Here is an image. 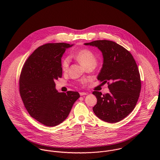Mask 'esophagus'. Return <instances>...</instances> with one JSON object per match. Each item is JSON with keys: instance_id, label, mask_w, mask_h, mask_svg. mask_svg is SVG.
<instances>
[{"instance_id": "34e87169", "label": "esophagus", "mask_w": 160, "mask_h": 160, "mask_svg": "<svg viewBox=\"0 0 160 160\" xmlns=\"http://www.w3.org/2000/svg\"><path fill=\"white\" fill-rule=\"evenodd\" d=\"M79 94H80L81 96H83V95H87V93L86 92H79Z\"/></svg>"}]
</instances>
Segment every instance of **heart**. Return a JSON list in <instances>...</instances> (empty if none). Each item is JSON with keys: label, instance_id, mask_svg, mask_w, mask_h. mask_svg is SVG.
<instances>
[{"label": "heart", "instance_id": "obj_1", "mask_svg": "<svg viewBox=\"0 0 160 160\" xmlns=\"http://www.w3.org/2000/svg\"><path fill=\"white\" fill-rule=\"evenodd\" d=\"M73 57L78 61L85 68L91 66L96 65L97 59L94 53L88 48H82L76 51L72 55ZM69 63V58H64L61 62V67L63 71H65L68 68Z\"/></svg>", "mask_w": 160, "mask_h": 160}]
</instances>
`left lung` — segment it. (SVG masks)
Returning <instances> with one entry per match:
<instances>
[{"mask_svg": "<svg viewBox=\"0 0 160 160\" xmlns=\"http://www.w3.org/2000/svg\"><path fill=\"white\" fill-rule=\"evenodd\" d=\"M84 44L95 46L102 52L103 63L97 79L107 82L110 90L106 94L92 92L97 98L93 111L105 122H119L132 112L140 95L141 81L137 63L128 50L113 41L98 40Z\"/></svg>", "mask_w": 160, "mask_h": 160, "instance_id": "obj_1", "label": "left lung"}]
</instances>
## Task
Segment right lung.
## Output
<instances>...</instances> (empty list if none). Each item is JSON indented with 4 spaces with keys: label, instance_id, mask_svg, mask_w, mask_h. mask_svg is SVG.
<instances>
[{
    "label": "right lung",
    "instance_id": "obj_1",
    "mask_svg": "<svg viewBox=\"0 0 160 160\" xmlns=\"http://www.w3.org/2000/svg\"><path fill=\"white\" fill-rule=\"evenodd\" d=\"M67 43H48L39 47L23 65L19 79V91L30 116L46 126L62 123L68 116L78 92H58L55 80L62 76L61 58Z\"/></svg>",
    "mask_w": 160,
    "mask_h": 160
}]
</instances>
